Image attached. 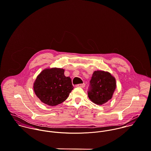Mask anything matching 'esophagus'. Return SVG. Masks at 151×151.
Instances as JSON below:
<instances>
[{
  "label": "esophagus",
  "instance_id": "34e87169",
  "mask_svg": "<svg viewBox=\"0 0 151 151\" xmlns=\"http://www.w3.org/2000/svg\"><path fill=\"white\" fill-rule=\"evenodd\" d=\"M86 86V84L84 83L83 84H78V85H77L76 86L77 87H81V88H84Z\"/></svg>",
  "mask_w": 151,
  "mask_h": 151
}]
</instances>
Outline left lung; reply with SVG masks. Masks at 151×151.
Segmentation results:
<instances>
[{"label":"left lung","instance_id":"obj_1","mask_svg":"<svg viewBox=\"0 0 151 151\" xmlns=\"http://www.w3.org/2000/svg\"><path fill=\"white\" fill-rule=\"evenodd\" d=\"M116 88V79L110 73L95 71L90 81L88 98L94 104L102 105L111 99Z\"/></svg>","mask_w":151,"mask_h":151}]
</instances>
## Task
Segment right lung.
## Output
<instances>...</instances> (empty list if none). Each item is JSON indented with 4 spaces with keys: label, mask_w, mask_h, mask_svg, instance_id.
Masks as SVG:
<instances>
[{
    "label": "right lung",
    "mask_w": 151,
    "mask_h": 151,
    "mask_svg": "<svg viewBox=\"0 0 151 151\" xmlns=\"http://www.w3.org/2000/svg\"><path fill=\"white\" fill-rule=\"evenodd\" d=\"M64 73V69L54 67L45 68L38 74L33 88L42 103L56 106L68 97L74 87L70 77H65Z\"/></svg>",
    "instance_id": "obj_1"
}]
</instances>
